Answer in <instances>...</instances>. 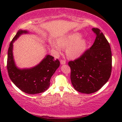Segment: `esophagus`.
<instances>
[{
	"label": "esophagus",
	"instance_id": "34e87169",
	"mask_svg": "<svg viewBox=\"0 0 122 122\" xmlns=\"http://www.w3.org/2000/svg\"><path fill=\"white\" fill-rule=\"evenodd\" d=\"M66 63V61H64V60H63V59H61V64H65Z\"/></svg>",
	"mask_w": 122,
	"mask_h": 122
}]
</instances>
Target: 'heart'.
<instances>
[{
  "mask_svg": "<svg viewBox=\"0 0 122 122\" xmlns=\"http://www.w3.org/2000/svg\"><path fill=\"white\" fill-rule=\"evenodd\" d=\"M88 44L87 39L83 38L81 33H71L59 37L57 43H53L51 46L56 53H61V49H66L68 58L76 59L84 54Z\"/></svg>",
  "mask_w": 122,
  "mask_h": 122,
  "instance_id": "obj_1",
  "label": "heart"
}]
</instances>
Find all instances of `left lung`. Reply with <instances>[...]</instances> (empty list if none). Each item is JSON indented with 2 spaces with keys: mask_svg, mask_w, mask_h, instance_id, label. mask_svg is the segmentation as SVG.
I'll return each mask as SVG.
<instances>
[{
  "mask_svg": "<svg viewBox=\"0 0 122 122\" xmlns=\"http://www.w3.org/2000/svg\"><path fill=\"white\" fill-rule=\"evenodd\" d=\"M96 35L93 46L83 56L68 65L73 87L79 92L91 94L99 90L109 79L112 71V51L104 34L93 28Z\"/></svg>",
  "mask_w": 122,
  "mask_h": 122,
  "instance_id": "obj_1",
  "label": "left lung"
}]
</instances>
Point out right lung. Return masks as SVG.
Returning <instances> with one entry per match:
<instances>
[{
    "label": "right lung",
    "mask_w": 122,
    "mask_h": 122,
    "mask_svg": "<svg viewBox=\"0 0 122 122\" xmlns=\"http://www.w3.org/2000/svg\"><path fill=\"white\" fill-rule=\"evenodd\" d=\"M27 30H19L10 43L8 51L7 69L10 79L21 91L30 94H38L46 91L50 86L51 76L60 66L58 59L46 55L39 64L31 68L20 69L15 63L13 54V43Z\"/></svg>",
    "instance_id": "obj_1"
}]
</instances>
